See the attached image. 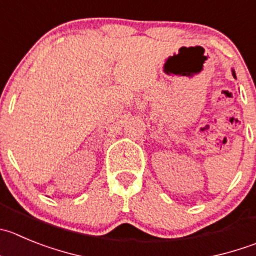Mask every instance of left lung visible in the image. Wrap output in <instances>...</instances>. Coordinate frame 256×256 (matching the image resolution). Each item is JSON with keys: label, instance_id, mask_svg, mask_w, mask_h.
<instances>
[{"label": "left lung", "instance_id": "left-lung-1", "mask_svg": "<svg viewBox=\"0 0 256 256\" xmlns=\"http://www.w3.org/2000/svg\"><path fill=\"white\" fill-rule=\"evenodd\" d=\"M231 72H232V76H234V78H236V74H235V70H234V69H231Z\"/></svg>", "mask_w": 256, "mask_h": 256}]
</instances>
